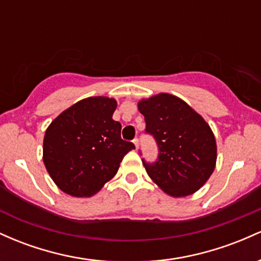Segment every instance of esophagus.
<instances>
[{"label":"esophagus","mask_w":261,"mask_h":261,"mask_svg":"<svg viewBox=\"0 0 261 261\" xmlns=\"http://www.w3.org/2000/svg\"><path fill=\"white\" fill-rule=\"evenodd\" d=\"M133 142H134V145H135V147H136V149L139 148V139H135Z\"/></svg>","instance_id":"34e87169"}]
</instances>
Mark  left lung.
Instances as JSON below:
<instances>
[{
    "label": "left lung",
    "mask_w": 261,
    "mask_h": 261,
    "mask_svg": "<svg viewBox=\"0 0 261 261\" xmlns=\"http://www.w3.org/2000/svg\"><path fill=\"white\" fill-rule=\"evenodd\" d=\"M137 108L145 116L146 133L153 135L160 149L157 162L142 161L149 178L169 196L196 193L216 167V139L210 125L169 93L143 98Z\"/></svg>",
    "instance_id": "8db88e82"
}]
</instances>
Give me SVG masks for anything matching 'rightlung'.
<instances>
[{
	"mask_svg": "<svg viewBox=\"0 0 261 261\" xmlns=\"http://www.w3.org/2000/svg\"><path fill=\"white\" fill-rule=\"evenodd\" d=\"M116 100L89 97L77 101L45 131L43 161L60 190L89 197L118 173L124 155L135 149L121 140L120 122L113 120Z\"/></svg>",
	"mask_w": 261,
	"mask_h": 261,
	"instance_id": "right-lung-1",
	"label": "right lung"
}]
</instances>
